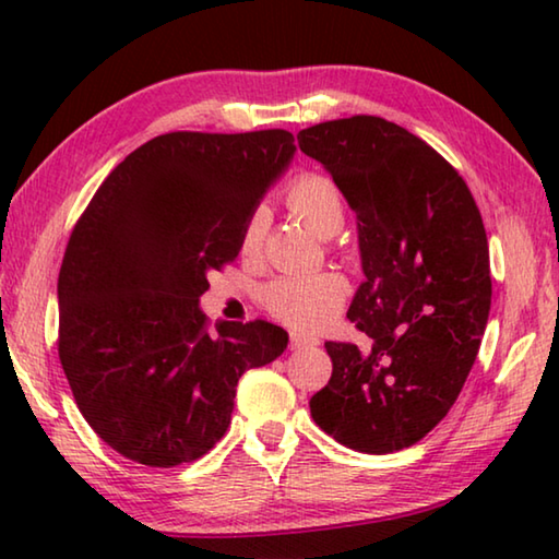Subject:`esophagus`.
Returning <instances> with one entry per match:
<instances>
[{"label": "esophagus", "instance_id": "34e87169", "mask_svg": "<svg viewBox=\"0 0 559 559\" xmlns=\"http://www.w3.org/2000/svg\"><path fill=\"white\" fill-rule=\"evenodd\" d=\"M313 345H318V337L302 335V333H290V349H302V347H313Z\"/></svg>", "mask_w": 559, "mask_h": 559}]
</instances>
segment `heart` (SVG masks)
I'll use <instances>...</instances> for the list:
<instances>
[{"label":"heart","mask_w":559,"mask_h":559,"mask_svg":"<svg viewBox=\"0 0 559 559\" xmlns=\"http://www.w3.org/2000/svg\"><path fill=\"white\" fill-rule=\"evenodd\" d=\"M286 206L296 219L320 239L335 236L343 229L345 204L333 179L325 175H298L286 187ZM266 212L257 210L246 219L239 239L241 257H259ZM347 298V283L337 273H310V276H283L263 290V306L269 313L298 330H318L328 325Z\"/></svg>","instance_id":"1"}]
</instances>
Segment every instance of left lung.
Listing matches in <instances>:
<instances>
[{"instance_id":"1","label":"left lung","mask_w":559,"mask_h":559,"mask_svg":"<svg viewBox=\"0 0 559 559\" xmlns=\"http://www.w3.org/2000/svg\"><path fill=\"white\" fill-rule=\"evenodd\" d=\"M298 145L357 214L365 281L347 318L370 337L325 343L333 377L310 414L347 449H406L449 414L476 362L490 310L484 219L456 169L396 122H318Z\"/></svg>"}]
</instances>
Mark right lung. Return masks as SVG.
Masks as SVG:
<instances>
[{"instance_id":"right-lung-1","label":"right lung","mask_w":559,"mask_h":559,"mask_svg":"<svg viewBox=\"0 0 559 559\" xmlns=\"http://www.w3.org/2000/svg\"><path fill=\"white\" fill-rule=\"evenodd\" d=\"M296 153L288 130L167 132L106 177L59 273V359L91 429L153 468L202 459L231 424L239 377L276 359L266 320L210 330L200 296Z\"/></svg>"}]
</instances>
